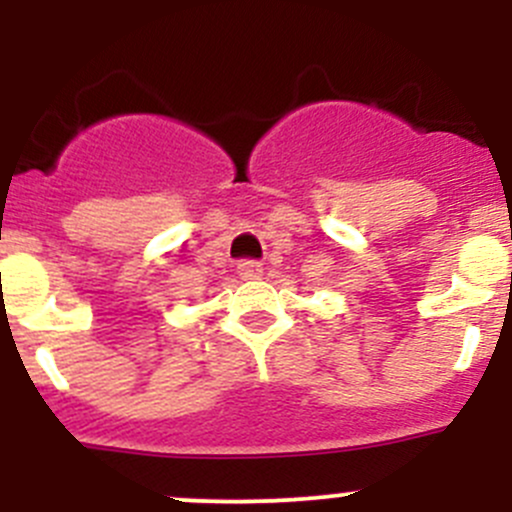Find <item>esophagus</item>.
<instances>
[{
	"instance_id": "34e87169",
	"label": "esophagus",
	"mask_w": 512,
	"mask_h": 512,
	"mask_svg": "<svg viewBox=\"0 0 512 512\" xmlns=\"http://www.w3.org/2000/svg\"><path fill=\"white\" fill-rule=\"evenodd\" d=\"M237 275L242 280H257L262 275V265L257 260H240L237 262Z\"/></svg>"
}]
</instances>
